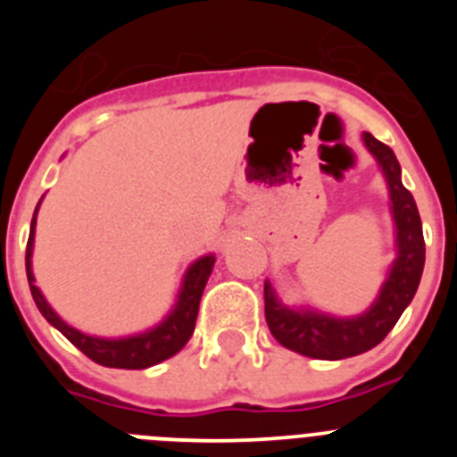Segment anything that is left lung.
Instances as JSON below:
<instances>
[{
	"label": "left lung",
	"mask_w": 457,
	"mask_h": 457,
	"mask_svg": "<svg viewBox=\"0 0 457 457\" xmlns=\"http://www.w3.org/2000/svg\"><path fill=\"white\" fill-rule=\"evenodd\" d=\"M361 139L389 187L391 220L395 226V261L373 304L364 313L350 318L332 316L311 306H286L272 288V281H265V320L270 332L284 348L304 357L337 361L375 348L394 329L421 281L426 242L414 196L401 180V164L394 151L370 132H364Z\"/></svg>",
	"instance_id": "obj_1"
}]
</instances>
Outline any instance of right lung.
Returning <instances> with one entry per match:
<instances>
[{"instance_id": "obj_1", "label": "right lung", "mask_w": 457, "mask_h": 457, "mask_svg": "<svg viewBox=\"0 0 457 457\" xmlns=\"http://www.w3.org/2000/svg\"><path fill=\"white\" fill-rule=\"evenodd\" d=\"M43 201V199H40ZM40 201L31 217V231L29 242H27V256H24V265H27V278H29L31 297H34L36 306L43 313L52 327H56L75 348L82 350L88 359H93L96 364L107 366V369H128V370H141L148 366H155L164 359L173 357L176 353L185 348V343L192 338L194 325H196V316H199V302L204 295L208 277L215 268V253H205V256L196 258L187 268L180 284L179 297L176 304L171 306L167 316L157 322L155 327L146 329V332L130 334V337L119 338H104V337H91L72 325H68L50 304H47L46 295L40 293L36 286L34 270H31V253H34V236H36V215H38Z\"/></svg>"}]
</instances>
